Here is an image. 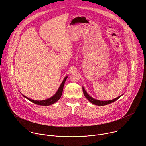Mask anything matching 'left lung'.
I'll return each mask as SVG.
<instances>
[{
  "label": "left lung",
  "mask_w": 146,
  "mask_h": 146,
  "mask_svg": "<svg viewBox=\"0 0 146 146\" xmlns=\"http://www.w3.org/2000/svg\"><path fill=\"white\" fill-rule=\"evenodd\" d=\"M82 90H83V93H84V96L86 97V98L92 103L94 104V105H98V106H104V105H108V104H110L115 100H117L118 99H119L122 95L117 97L115 99H114L113 100H105V101H103V100H96L94 99L93 98H92L91 96H90L86 91V90H84V88L82 87Z\"/></svg>",
  "instance_id": "8db88e82"
}]
</instances>
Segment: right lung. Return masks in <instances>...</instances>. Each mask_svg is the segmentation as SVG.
I'll list each match as a JSON object with an SVG mask.
<instances>
[{
    "instance_id": "add662e5",
    "label": "right lung",
    "mask_w": 146,
    "mask_h": 146,
    "mask_svg": "<svg viewBox=\"0 0 146 146\" xmlns=\"http://www.w3.org/2000/svg\"><path fill=\"white\" fill-rule=\"evenodd\" d=\"M68 78V76L66 77L63 82H62V84H60L58 90L57 91V92H56V94L53 96H52L51 98H49V99H47L46 100H32L31 99H29L27 97H26L25 96L23 95L25 98H26L27 99H28L29 100H30L31 102L35 103V104H37V105H41V106H49V105H52V104L55 103L56 102H57L59 99L61 97V95L62 94V91H63V88H64V84L65 82V81L66 80V78Z\"/></svg>"
}]
</instances>
